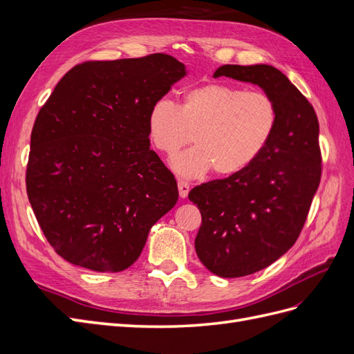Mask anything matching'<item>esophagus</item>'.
I'll return each mask as SVG.
<instances>
[{
  "label": "esophagus",
  "mask_w": 354,
  "mask_h": 354,
  "mask_svg": "<svg viewBox=\"0 0 354 354\" xmlns=\"http://www.w3.org/2000/svg\"><path fill=\"white\" fill-rule=\"evenodd\" d=\"M177 186H178V195L181 199L187 198L189 195V183L187 181H183V180H178L177 181Z\"/></svg>",
  "instance_id": "1"
}]
</instances>
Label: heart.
Listing matches in <instances>:
<instances>
[{
	"instance_id": "obj_1",
	"label": "heart",
	"mask_w": 354,
	"mask_h": 354,
	"mask_svg": "<svg viewBox=\"0 0 354 354\" xmlns=\"http://www.w3.org/2000/svg\"><path fill=\"white\" fill-rule=\"evenodd\" d=\"M279 122L276 102L264 91L209 82L189 88L174 106L159 99L147 113V136L171 158L190 140L196 145L171 160L180 177L196 178L214 168L232 176L248 168L272 142Z\"/></svg>"
}]
</instances>
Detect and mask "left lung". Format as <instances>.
<instances>
[{"label":"left lung","mask_w":354,"mask_h":354,"mask_svg":"<svg viewBox=\"0 0 354 354\" xmlns=\"http://www.w3.org/2000/svg\"><path fill=\"white\" fill-rule=\"evenodd\" d=\"M218 77L257 85L279 109L276 133L255 162L189 194L202 216L195 239L201 263L220 277H241L281 259L301 232L322 173L319 122L274 66L223 65L214 72Z\"/></svg>","instance_id":"8db88e82"}]
</instances>
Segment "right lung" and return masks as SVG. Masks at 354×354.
I'll return each instance as SVG.
<instances>
[{
  "label": "right lung",
  "mask_w": 354,
  "mask_h": 354,
  "mask_svg": "<svg viewBox=\"0 0 354 354\" xmlns=\"http://www.w3.org/2000/svg\"><path fill=\"white\" fill-rule=\"evenodd\" d=\"M187 75L168 55L85 62L42 106L30 134L26 192L39 226L66 261L121 272L178 199L151 151L147 113Z\"/></svg>",
  "instance_id": "obj_1"
}]
</instances>
